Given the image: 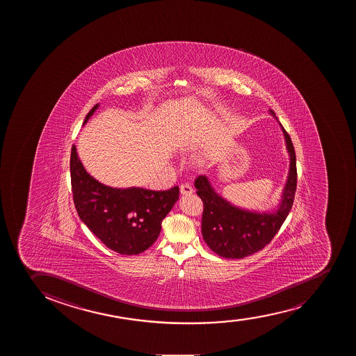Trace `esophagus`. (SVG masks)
Listing matches in <instances>:
<instances>
[{
  "mask_svg": "<svg viewBox=\"0 0 356 356\" xmlns=\"http://www.w3.org/2000/svg\"><path fill=\"white\" fill-rule=\"evenodd\" d=\"M180 191L182 195H191L194 193V189L189 184H182L180 186Z\"/></svg>",
  "mask_w": 356,
  "mask_h": 356,
  "instance_id": "esophagus-1",
  "label": "esophagus"
}]
</instances>
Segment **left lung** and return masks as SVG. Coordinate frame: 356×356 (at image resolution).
Instances as JSON below:
<instances>
[{"mask_svg": "<svg viewBox=\"0 0 356 356\" xmlns=\"http://www.w3.org/2000/svg\"><path fill=\"white\" fill-rule=\"evenodd\" d=\"M270 113L275 116L271 110ZM281 127L290 156V168L281 203L275 211L267 213L238 208L213 191L207 176L200 175L195 180L197 195L204 207L202 216L203 239L219 257L243 259L262 250L281 229L291 210L297 187L296 153L290 136L284 127Z\"/></svg>", "mask_w": 356, "mask_h": 356, "instance_id": "obj_1", "label": "left lung"}]
</instances>
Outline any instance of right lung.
<instances>
[{"mask_svg":"<svg viewBox=\"0 0 356 356\" xmlns=\"http://www.w3.org/2000/svg\"><path fill=\"white\" fill-rule=\"evenodd\" d=\"M99 108L86 116L88 122ZM71 182L79 217L110 250L122 255H137L158 239L162 219L179 200L180 189L147 191L144 188H111L86 172L76 147L71 152Z\"/></svg>","mask_w":356,"mask_h":356,"instance_id":"add662e5","label":"right lung"}]
</instances>
